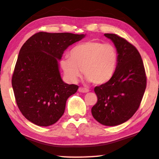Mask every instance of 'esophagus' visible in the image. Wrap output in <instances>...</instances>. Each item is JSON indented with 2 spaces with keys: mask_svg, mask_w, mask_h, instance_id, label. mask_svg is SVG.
<instances>
[{
  "mask_svg": "<svg viewBox=\"0 0 159 159\" xmlns=\"http://www.w3.org/2000/svg\"><path fill=\"white\" fill-rule=\"evenodd\" d=\"M78 91H79V92H81V93H87V92H89V89H87V88H84V87H79V88H78Z\"/></svg>",
  "mask_w": 159,
  "mask_h": 159,
  "instance_id": "34e87169",
  "label": "esophagus"
}]
</instances>
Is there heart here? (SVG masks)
<instances>
[{
	"label": "heart",
	"mask_w": 159,
	"mask_h": 159,
	"mask_svg": "<svg viewBox=\"0 0 159 159\" xmlns=\"http://www.w3.org/2000/svg\"><path fill=\"white\" fill-rule=\"evenodd\" d=\"M70 57L60 62L67 80L75 82L83 73L87 81L103 84L112 78L117 65V51L113 45L87 41L71 49Z\"/></svg>",
	"instance_id": "obj_1"
}]
</instances>
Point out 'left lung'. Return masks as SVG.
Returning a JSON list of instances; mask_svg holds the SVG:
<instances>
[{"mask_svg":"<svg viewBox=\"0 0 159 159\" xmlns=\"http://www.w3.org/2000/svg\"><path fill=\"white\" fill-rule=\"evenodd\" d=\"M105 36L116 47L117 65L112 78L94 88L98 100L91 112L99 123L114 126L126 122L138 111L147 87V76L141 56L134 45L116 34Z\"/></svg>","mask_w":159,"mask_h":159,"instance_id":"1","label":"left lung"}]
</instances>
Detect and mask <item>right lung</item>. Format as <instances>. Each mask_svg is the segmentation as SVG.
Returning a JSON list of instances; mask_svg holds the SVG:
<instances>
[{
	"label": "right lung",
	"instance_id": "add662e5",
	"mask_svg": "<svg viewBox=\"0 0 159 159\" xmlns=\"http://www.w3.org/2000/svg\"><path fill=\"white\" fill-rule=\"evenodd\" d=\"M84 36L39 32L20 49L12 86L18 107L29 121L48 126L63 116L67 98L77 92L78 86L63 81L58 61L69 45Z\"/></svg>",
	"mask_w": 159,
	"mask_h": 159
}]
</instances>
